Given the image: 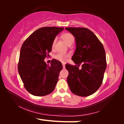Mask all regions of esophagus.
<instances>
[{"instance_id":"esophagus-1","label":"esophagus","mask_w":124,"mask_h":124,"mask_svg":"<svg viewBox=\"0 0 124 124\" xmlns=\"http://www.w3.org/2000/svg\"><path fill=\"white\" fill-rule=\"evenodd\" d=\"M62 66H63V69L65 68V65L64 63H62Z\"/></svg>"}]
</instances>
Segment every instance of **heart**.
Listing matches in <instances>:
<instances>
[{
	"label": "heart",
	"instance_id": "heart-1",
	"mask_svg": "<svg viewBox=\"0 0 124 124\" xmlns=\"http://www.w3.org/2000/svg\"><path fill=\"white\" fill-rule=\"evenodd\" d=\"M62 39H64V41L67 43V44L68 45H70L71 44H72L74 41V36L72 35V34L70 33H66L63 34V35H62ZM56 40H57V39L55 38V39H54V40L53 41V42L52 44V49L54 48ZM70 56V54H68V53L64 54V53H59L55 54V55H54V58H55L56 60L59 61V62L64 63V62H66L67 58H68Z\"/></svg>",
	"mask_w": 124,
	"mask_h": 124
}]
</instances>
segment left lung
Wrapping results in <instances>:
<instances>
[{"label":"left lung","instance_id":"left-lung-1","mask_svg":"<svg viewBox=\"0 0 124 124\" xmlns=\"http://www.w3.org/2000/svg\"><path fill=\"white\" fill-rule=\"evenodd\" d=\"M74 36L76 49L71 59L77 65L66 64L67 81L71 91L79 96L95 93L101 85L107 67L104 46L96 36L86 28H66ZM82 64L81 69L78 66Z\"/></svg>","mask_w":124,"mask_h":124}]
</instances>
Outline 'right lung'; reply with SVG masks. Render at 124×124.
Listing matches in <instances>:
<instances>
[{
	"label": "right lung",
	"mask_w": 124,
	"mask_h": 124,
	"mask_svg": "<svg viewBox=\"0 0 124 124\" xmlns=\"http://www.w3.org/2000/svg\"><path fill=\"white\" fill-rule=\"evenodd\" d=\"M63 28L46 26L38 29L28 37L21 46L18 71L25 88L37 96L49 95L53 91L59 72L61 62L52 59L47 65L44 59L52 51L53 41Z\"/></svg>",
	"instance_id": "add662e5"
}]
</instances>
